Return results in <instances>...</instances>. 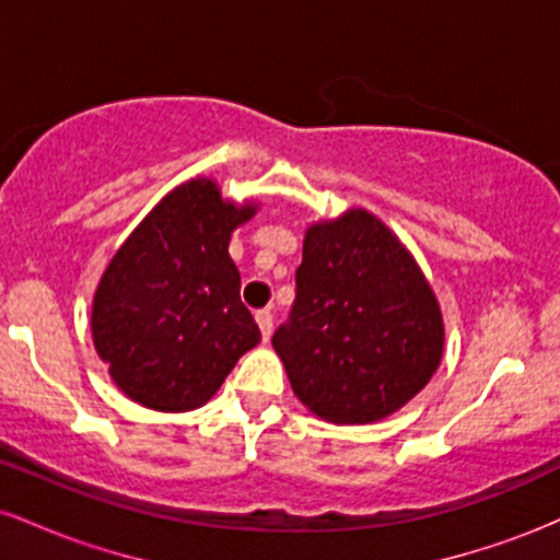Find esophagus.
Instances as JSON below:
<instances>
[{
    "label": "esophagus",
    "instance_id": "esophagus-1",
    "mask_svg": "<svg viewBox=\"0 0 560 560\" xmlns=\"http://www.w3.org/2000/svg\"><path fill=\"white\" fill-rule=\"evenodd\" d=\"M255 320H258L262 339L271 337V331H273V313L271 311H258V313H255Z\"/></svg>",
    "mask_w": 560,
    "mask_h": 560
}]
</instances>
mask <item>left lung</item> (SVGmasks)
Wrapping results in <instances>:
<instances>
[{
  "mask_svg": "<svg viewBox=\"0 0 560 560\" xmlns=\"http://www.w3.org/2000/svg\"><path fill=\"white\" fill-rule=\"evenodd\" d=\"M298 298L273 350L302 405L329 423L387 419L427 387L445 324L427 276L374 213L313 223Z\"/></svg>",
  "mask_w": 560,
  "mask_h": 560,
  "instance_id": "1",
  "label": "left lung"
}]
</instances>
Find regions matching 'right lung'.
I'll use <instances>...</instances> for the list:
<instances>
[{
	"label": "right lung",
	"mask_w": 560,
	"mask_h": 560,
	"mask_svg": "<svg viewBox=\"0 0 560 560\" xmlns=\"http://www.w3.org/2000/svg\"><path fill=\"white\" fill-rule=\"evenodd\" d=\"M255 210V202L223 199L213 178H191L160 199L113 255L94 292L92 337L133 402L195 410L260 342L229 255L231 231Z\"/></svg>",
	"instance_id": "1"
}]
</instances>
